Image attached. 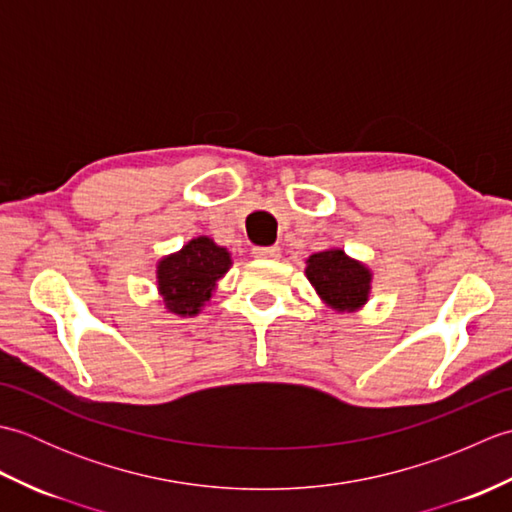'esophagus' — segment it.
Wrapping results in <instances>:
<instances>
[{
    "label": "esophagus",
    "mask_w": 512,
    "mask_h": 512,
    "mask_svg": "<svg viewBox=\"0 0 512 512\" xmlns=\"http://www.w3.org/2000/svg\"><path fill=\"white\" fill-rule=\"evenodd\" d=\"M253 255L259 259H277L281 255L279 246H255Z\"/></svg>",
    "instance_id": "esophagus-1"
}]
</instances>
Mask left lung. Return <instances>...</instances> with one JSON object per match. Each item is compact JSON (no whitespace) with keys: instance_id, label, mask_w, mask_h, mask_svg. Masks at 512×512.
I'll list each match as a JSON object with an SVG mask.
<instances>
[{"instance_id":"left-lung-1","label":"left lung","mask_w":512,"mask_h":512,"mask_svg":"<svg viewBox=\"0 0 512 512\" xmlns=\"http://www.w3.org/2000/svg\"><path fill=\"white\" fill-rule=\"evenodd\" d=\"M306 277L319 297L336 312L363 308L369 297V284H372V273L361 262L347 257L341 248L310 255Z\"/></svg>"}]
</instances>
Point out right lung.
Returning <instances> with one entry per match:
<instances>
[{
  "label": "right lung",
  "mask_w": 512,
  "mask_h": 512,
  "mask_svg": "<svg viewBox=\"0 0 512 512\" xmlns=\"http://www.w3.org/2000/svg\"><path fill=\"white\" fill-rule=\"evenodd\" d=\"M231 268L228 250L211 237H195L158 264V290L165 308L180 317L198 314L211 299L217 279Z\"/></svg>",
  "instance_id": "add662e5"
}]
</instances>
